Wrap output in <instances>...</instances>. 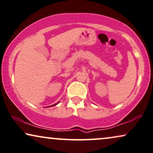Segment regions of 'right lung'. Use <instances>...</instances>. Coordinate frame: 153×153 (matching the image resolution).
Here are the masks:
<instances>
[{"instance_id":"1","label":"right lung","mask_w":153,"mask_h":153,"mask_svg":"<svg viewBox=\"0 0 153 153\" xmlns=\"http://www.w3.org/2000/svg\"><path fill=\"white\" fill-rule=\"evenodd\" d=\"M59 103V102H58ZM58 103H55V104H54V105H50V106H54V105H56V104H57ZM50 106H49V107H50Z\"/></svg>"}]
</instances>
